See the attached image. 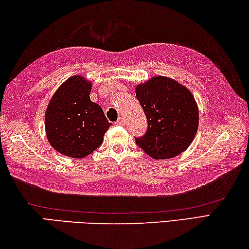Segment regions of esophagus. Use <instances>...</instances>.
I'll use <instances>...</instances> for the list:
<instances>
[{
	"instance_id": "1",
	"label": "esophagus",
	"mask_w": 249,
	"mask_h": 249,
	"mask_svg": "<svg viewBox=\"0 0 249 249\" xmlns=\"http://www.w3.org/2000/svg\"><path fill=\"white\" fill-rule=\"evenodd\" d=\"M116 124H117L118 125H124V124H125V122H124V118H122V117H120V118H119V119H118V120H117V122H116Z\"/></svg>"
}]
</instances>
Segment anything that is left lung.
Instances as JSON below:
<instances>
[{"label":"left lung","instance_id":"obj_1","mask_svg":"<svg viewBox=\"0 0 249 249\" xmlns=\"http://www.w3.org/2000/svg\"><path fill=\"white\" fill-rule=\"evenodd\" d=\"M136 96L148 119V130L137 138V144L157 160L184 152L198 128V107L192 92L177 80L156 76L137 85Z\"/></svg>","mask_w":249,"mask_h":249}]
</instances>
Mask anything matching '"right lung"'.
I'll use <instances>...</instances> for the list:
<instances>
[{
    "label": "right lung",
    "mask_w": 249,
    "mask_h": 249,
    "mask_svg": "<svg viewBox=\"0 0 249 249\" xmlns=\"http://www.w3.org/2000/svg\"><path fill=\"white\" fill-rule=\"evenodd\" d=\"M91 83L71 76L51 98L45 112V131L50 144L64 156L83 159L104 141L111 125L103 109L90 100Z\"/></svg>",
    "instance_id": "1"
}]
</instances>
